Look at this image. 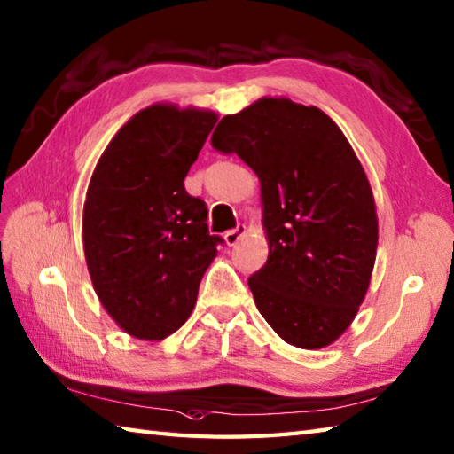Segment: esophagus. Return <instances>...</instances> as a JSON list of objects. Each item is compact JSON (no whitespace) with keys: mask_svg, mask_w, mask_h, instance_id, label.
I'll list each match as a JSON object with an SVG mask.
<instances>
[{"mask_svg":"<svg viewBox=\"0 0 454 454\" xmlns=\"http://www.w3.org/2000/svg\"><path fill=\"white\" fill-rule=\"evenodd\" d=\"M246 232V226L244 224H238L236 228H232V230H228V232H224V242L228 244V246H234L239 238H242V234Z\"/></svg>","mask_w":454,"mask_h":454,"instance_id":"esophagus-1","label":"esophagus"}]
</instances>
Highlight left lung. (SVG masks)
<instances>
[{"mask_svg":"<svg viewBox=\"0 0 454 454\" xmlns=\"http://www.w3.org/2000/svg\"><path fill=\"white\" fill-rule=\"evenodd\" d=\"M210 144L238 153L262 183L269 257L247 278L257 310L286 343L330 345L363 302L379 242L351 144L320 109L271 98L222 119Z\"/></svg>","mask_w":454,"mask_h":454,"instance_id":"1","label":"left lung"}]
</instances>
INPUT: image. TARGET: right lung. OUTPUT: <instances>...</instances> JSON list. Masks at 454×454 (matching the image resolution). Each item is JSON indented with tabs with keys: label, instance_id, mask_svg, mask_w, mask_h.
I'll list each match as a JSON object with an SVG mask.
<instances>
[{
	"label": "right lung",
	"instance_id": "1",
	"mask_svg": "<svg viewBox=\"0 0 454 454\" xmlns=\"http://www.w3.org/2000/svg\"><path fill=\"white\" fill-rule=\"evenodd\" d=\"M216 124L210 111L152 105L134 114L95 168L83 249L101 304L124 332L160 341L185 324L224 242L185 176Z\"/></svg>",
	"mask_w": 454,
	"mask_h": 454
}]
</instances>
